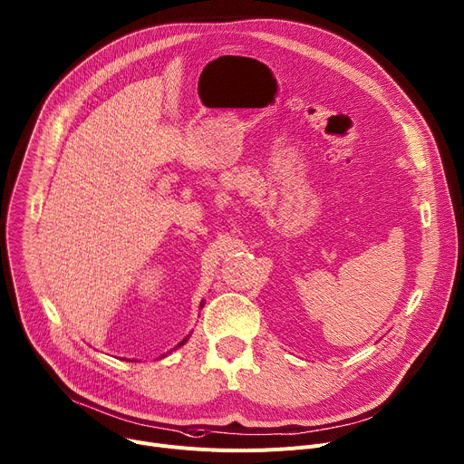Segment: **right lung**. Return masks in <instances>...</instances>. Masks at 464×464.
<instances>
[{
	"label": "right lung",
	"instance_id": "add662e5",
	"mask_svg": "<svg viewBox=\"0 0 464 464\" xmlns=\"http://www.w3.org/2000/svg\"><path fill=\"white\" fill-rule=\"evenodd\" d=\"M203 305H205V300H203V302H201V304H199V309H203ZM190 334H192V333H188V334H187V336H185V339H183V341H181V343H179V344H178V346H174V348H172V350H170V352H168V353H172V352H174V350H178V348H181V346H183V344H187V341H188V339H190ZM162 357H166V353H162V355H159V359H162ZM125 361H131V362H137V361H135V359H125Z\"/></svg>",
	"mask_w": 464,
	"mask_h": 464
}]
</instances>
